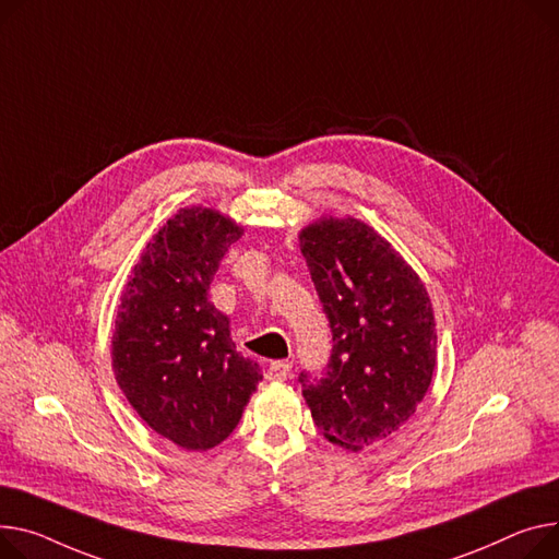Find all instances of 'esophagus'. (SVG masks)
<instances>
[{"mask_svg": "<svg viewBox=\"0 0 559 559\" xmlns=\"http://www.w3.org/2000/svg\"><path fill=\"white\" fill-rule=\"evenodd\" d=\"M289 370H292V364L287 361V359H278V361H272L270 366H267V380H272V382H283V380H287V376H289Z\"/></svg>", "mask_w": 559, "mask_h": 559, "instance_id": "1", "label": "esophagus"}]
</instances>
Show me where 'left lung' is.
I'll list each match as a JSON object with an SVG mask.
<instances>
[{
	"label": "left lung",
	"mask_w": 559,
	"mask_h": 559,
	"mask_svg": "<svg viewBox=\"0 0 559 559\" xmlns=\"http://www.w3.org/2000/svg\"><path fill=\"white\" fill-rule=\"evenodd\" d=\"M301 253L332 330L328 373L304 397L321 433L348 452L389 438L423 402L436 366V321L412 265L355 217H319Z\"/></svg>",
	"instance_id": "left-lung-1"
}]
</instances>
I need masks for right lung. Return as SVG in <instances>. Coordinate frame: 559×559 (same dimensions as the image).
<instances>
[{"instance_id": "right-lung-1", "label": "right lung", "mask_w": 559, "mask_h": 559, "mask_svg": "<svg viewBox=\"0 0 559 559\" xmlns=\"http://www.w3.org/2000/svg\"><path fill=\"white\" fill-rule=\"evenodd\" d=\"M245 234L215 209H179L145 245L121 296L111 370L139 418L189 452L227 440L263 380L236 350L211 281Z\"/></svg>"}]
</instances>
